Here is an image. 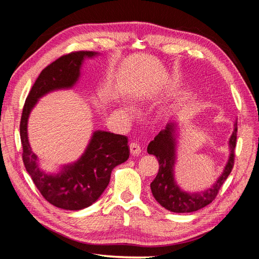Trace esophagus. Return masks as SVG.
<instances>
[{
  "mask_svg": "<svg viewBox=\"0 0 259 259\" xmlns=\"http://www.w3.org/2000/svg\"><path fill=\"white\" fill-rule=\"evenodd\" d=\"M130 150H131V153L133 155H138L140 152H142V149H140V146L137 143H135V142L130 144Z\"/></svg>",
  "mask_w": 259,
  "mask_h": 259,
  "instance_id": "34e87169",
  "label": "esophagus"
}]
</instances>
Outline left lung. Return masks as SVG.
<instances>
[{"instance_id":"obj_1","label":"left lung","mask_w":259,"mask_h":259,"mask_svg":"<svg viewBox=\"0 0 259 259\" xmlns=\"http://www.w3.org/2000/svg\"><path fill=\"white\" fill-rule=\"evenodd\" d=\"M176 132L177 123L169 122L148 145L147 151L159 161V173L151 183L154 199L166 209L174 213H191L208 205L217 197L225 180L230 175L234 164V149L237 145L238 122L234 123V131L229 140L230 156L224 173L209 189L203 192L188 193L177 186L174 179V165L176 160Z\"/></svg>"}]
</instances>
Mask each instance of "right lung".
Instances as JSON below:
<instances>
[{
  "instance_id": "add662e5",
  "label": "right lung",
  "mask_w": 259,
  "mask_h": 259,
  "mask_svg": "<svg viewBox=\"0 0 259 259\" xmlns=\"http://www.w3.org/2000/svg\"><path fill=\"white\" fill-rule=\"evenodd\" d=\"M97 53L89 51L64 55L42 70L26 99L20 120L22 161L43 198L59 208L79 210L92 205L110 182L112 169L128 159L127 137L97 131L79 161L67 165L57 175L45 174L38 168L37 156L31 150L27 124L37 99L55 90L70 89L80 76L85 57Z\"/></svg>"
}]
</instances>
